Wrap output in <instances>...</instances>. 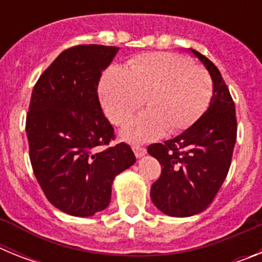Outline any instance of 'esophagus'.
I'll return each instance as SVG.
<instances>
[{
	"label": "esophagus",
	"instance_id": "34e87169",
	"mask_svg": "<svg viewBox=\"0 0 262 262\" xmlns=\"http://www.w3.org/2000/svg\"><path fill=\"white\" fill-rule=\"evenodd\" d=\"M133 149H134V154H135L136 157L144 156L145 152H147V149H145L144 147H142V145H139V144H134Z\"/></svg>",
	"mask_w": 262,
	"mask_h": 262
}]
</instances>
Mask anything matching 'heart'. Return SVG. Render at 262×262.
I'll return each mask as SVG.
<instances>
[{
    "label": "heart",
    "mask_w": 262,
    "mask_h": 262,
    "mask_svg": "<svg viewBox=\"0 0 262 262\" xmlns=\"http://www.w3.org/2000/svg\"><path fill=\"white\" fill-rule=\"evenodd\" d=\"M99 97L115 126H124L145 103L148 110L124 128L133 142H147L166 129L180 134L202 117L212 97L207 71L172 52H148L128 61V68L111 67L102 76Z\"/></svg>",
    "instance_id": "1"
}]
</instances>
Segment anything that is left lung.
Listing matches in <instances>:
<instances>
[{
  "mask_svg": "<svg viewBox=\"0 0 262 262\" xmlns=\"http://www.w3.org/2000/svg\"><path fill=\"white\" fill-rule=\"evenodd\" d=\"M191 52L212 78L209 108L181 135L148 147V154L161 164L151 200L170 216H191L211 205L227 177L237 135L235 102L221 72L205 55Z\"/></svg>",
  "mask_w": 262,
  "mask_h": 262,
  "instance_id": "1",
  "label": "left lung"
}]
</instances>
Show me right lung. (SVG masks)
Instances as JSON below:
<instances>
[{
  "mask_svg": "<svg viewBox=\"0 0 262 262\" xmlns=\"http://www.w3.org/2000/svg\"><path fill=\"white\" fill-rule=\"evenodd\" d=\"M119 47L78 45L62 51L38 78L26 115L32 170L47 200L73 216H92L111 200L115 176L135 163L98 98L102 71Z\"/></svg>",
  "mask_w": 262,
  "mask_h": 262,
  "instance_id": "right-lung-1",
  "label": "right lung"
}]
</instances>
